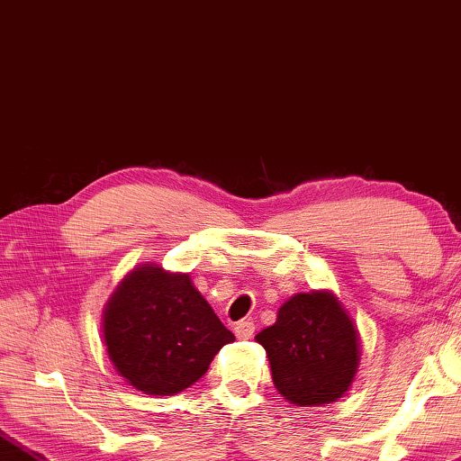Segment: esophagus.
Here are the masks:
<instances>
[{
    "mask_svg": "<svg viewBox=\"0 0 461 461\" xmlns=\"http://www.w3.org/2000/svg\"><path fill=\"white\" fill-rule=\"evenodd\" d=\"M234 334H237V338H240V340H249V338L255 336V322L250 321H240L234 324Z\"/></svg>",
    "mask_w": 461,
    "mask_h": 461,
    "instance_id": "1",
    "label": "esophagus"
}]
</instances>
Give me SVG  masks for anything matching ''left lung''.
<instances>
[{
    "label": "left lung",
    "instance_id": "8db88e82",
    "mask_svg": "<svg viewBox=\"0 0 461 461\" xmlns=\"http://www.w3.org/2000/svg\"><path fill=\"white\" fill-rule=\"evenodd\" d=\"M257 342L265 346L276 390L306 408L342 398L360 360L358 332L330 293L294 294Z\"/></svg>",
    "mask_w": 461,
    "mask_h": 461
}]
</instances>
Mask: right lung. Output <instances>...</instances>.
Here are the masks:
<instances>
[{
	"mask_svg": "<svg viewBox=\"0 0 461 461\" xmlns=\"http://www.w3.org/2000/svg\"><path fill=\"white\" fill-rule=\"evenodd\" d=\"M109 358L123 378L151 396H175L204 375L234 334L189 275L140 267L121 283L103 318Z\"/></svg>",
	"mask_w": 461,
	"mask_h": 461,
	"instance_id": "obj_1",
	"label": "right lung"
}]
</instances>
